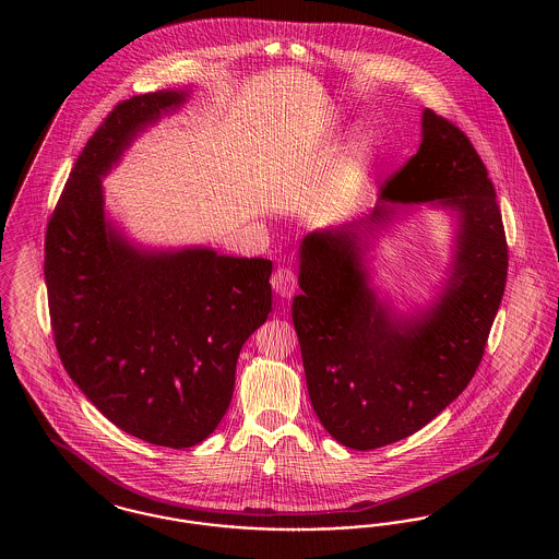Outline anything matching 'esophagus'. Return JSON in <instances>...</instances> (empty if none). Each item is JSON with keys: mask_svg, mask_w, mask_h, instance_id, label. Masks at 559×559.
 I'll use <instances>...</instances> for the list:
<instances>
[{"mask_svg": "<svg viewBox=\"0 0 559 559\" xmlns=\"http://www.w3.org/2000/svg\"><path fill=\"white\" fill-rule=\"evenodd\" d=\"M297 287V276L289 266H281L272 274V289L281 297H292Z\"/></svg>", "mask_w": 559, "mask_h": 559, "instance_id": "1", "label": "esophagus"}]
</instances>
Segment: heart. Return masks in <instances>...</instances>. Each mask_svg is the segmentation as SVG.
I'll return each instance as SVG.
<instances>
[{"label":"heart","instance_id":"obj_1","mask_svg":"<svg viewBox=\"0 0 559 559\" xmlns=\"http://www.w3.org/2000/svg\"><path fill=\"white\" fill-rule=\"evenodd\" d=\"M372 153V140L371 135H367V133H362V135H358L356 138V142L352 144V159H354V165L358 167V171L360 169H365V165H367V160L371 157ZM354 188V182L349 180L346 182V187L344 190H352Z\"/></svg>","mask_w":559,"mask_h":559}]
</instances>
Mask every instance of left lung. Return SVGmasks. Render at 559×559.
<instances>
[{
    "label": "left lung",
    "instance_id": "1",
    "mask_svg": "<svg viewBox=\"0 0 559 559\" xmlns=\"http://www.w3.org/2000/svg\"><path fill=\"white\" fill-rule=\"evenodd\" d=\"M421 146L381 188L371 215L308 235L292 306L312 408L347 449L413 436L476 374L506 293V228L497 192L469 138L426 108ZM388 202H436L457 213L452 276L439 301L402 320L368 287V237Z\"/></svg>",
    "mask_w": 559,
    "mask_h": 559
}]
</instances>
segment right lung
<instances>
[{"mask_svg": "<svg viewBox=\"0 0 559 559\" xmlns=\"http://www.w3.org/2000/svg\"><path fill=\"white\" fill-rule=\"evenodd\" d=\"M187 92L119 103L87 140L48 222L44 276L58 356L110 424L188 449L228 411L240 347L272 310L264 258L133 247L105 215L103 176Z\"/></svg>", "mask_w": 559, "mask_h": 559, "instance_id": "right-lung-1", "label": "right lung"}]
</instances>
